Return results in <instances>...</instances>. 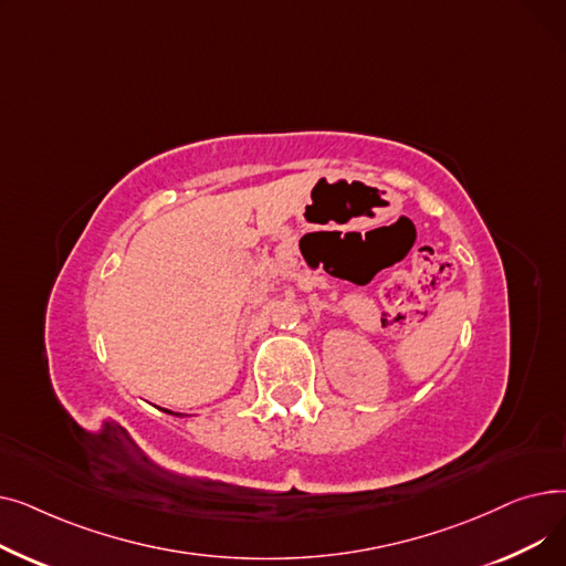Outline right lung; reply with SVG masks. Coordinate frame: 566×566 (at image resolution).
I'll use <instances>...</instances> for the list:
<instances>
[{"label": "right lung", "instance_id": "right-lung-1", "mask_svg": "<svg viewBox=\"0 0 566 566\" xmlns=\"http://www.w3.org/2000/svg\"><path fill=\"white\" fill-rule=\"evenodd\" d=\"M163 410H165V412H171V410H167V408H163ZM171 415H174V412H171Z\"/></svg>", "mask_w": 566, "mask_h": 566}]
</instances>
